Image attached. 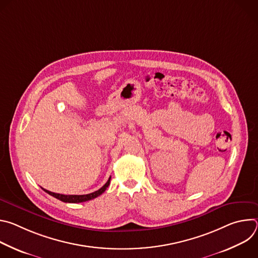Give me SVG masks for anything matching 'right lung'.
I'll return each mask as SVG.
<instances>
[{
    "instance_id": "1",
    "label": "right lung",
    "mask_w": 258,
    "mask_h": 258,
    "mask_svg": "<svg viewBox=\"0 0 258 258\" xmlns=\"http://www.w3.org/2000/svg\"><path fill=\"white\" fill-rule=\"evenodd\" d=\"M110 178H111V176L109 177V179L107 180V182L105 183V185L99 189L98 191H95L93 193H90V194H87V195H63V194H57V193H53V192H50L48 190H45L43 189L46 193H48L49 195L63 201V202H66V203H81V202H86V201H89V200H92L98 196H100L101 194H103L105 192V190L108 188L109 183H110Z\"/></svg>"
}]
</instances>
